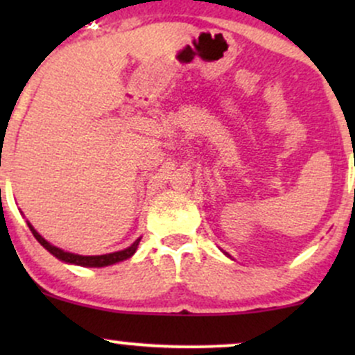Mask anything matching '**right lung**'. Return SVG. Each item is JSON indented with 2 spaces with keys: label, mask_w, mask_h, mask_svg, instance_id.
Here are the masks:
<instances>
[{
  "label": "right lung",
  "mask_w": 355,
  "mask_h": 355,
  "mask_svg": "<svg viewBox=\"0 0 355 355\" xmlns=\"http://www.w3.org/2000/svg\"><path fill=\"white\" fill-rule=\"evenodd\" d=\"M28 227H30L31 234L35 235V239L38 240L42 245L46 248L50 254H53L56 257V259L63 260V262H68V263H75V266H81V267H107V266H112V263H116V262H121V260H126L130 259L133 254H135L137 247H138V242H140V239L135 240V242L132 243L128 248H125V250H120V252H113V254H107V255H89V257H85V255H76V254H70V252H64L61 250V248L51 245L50 242H46L42 235L36 232L33 227L28 223Z\"/></svg>",
  "instance_id": "right-lung-1"
}]
</instances>
